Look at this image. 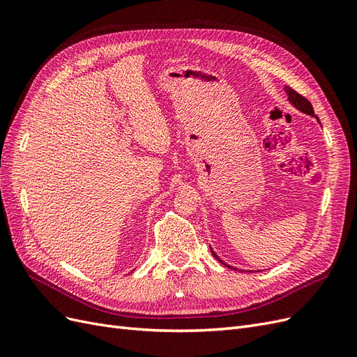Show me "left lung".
I'll return each instance as SVG.
<instances>
[{
	"mask_svg": "<svg viewBox=\"0 0 357 357\" xmlns=\"http://www.w3.org/2000/svg\"><path fill=\"white\" fill-rule=\"evenodd\" d=\"M284 91H286V93H287V100H289V102L294 105V107H296V109L299 110V112H302V113H305V114H310V116H314V109H312V105H311V102L307 100V98H304V96L302 95H299L296 91H294L291 88H289V86H284ZM317 121H319V117L317 116H314ZM319 123H320V121H319ZM211 253H213V256L218 259V261L220 262V264H223V265H226L222 259L215 255L213 250H211ZM228 268H232V266H229V265H226Z\"/></svg>",
	"mask_w": 357,
	"mask_h": 357,
	"instance_id": "1",
	"label": "left lung"
}]
</instances>
